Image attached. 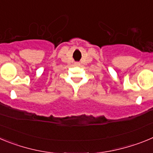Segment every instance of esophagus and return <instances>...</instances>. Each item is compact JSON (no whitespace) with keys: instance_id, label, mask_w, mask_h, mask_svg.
<instances>
[{"instance_id":"34e87169","label":"esophagus","mask_w":153,"mask_h":153,"mask_svg":"<svg viewBox=\"0 0 153 153\" xmlns=\"http://www.w3.org/2000/svg\"><path fill=\"white\" fill-rule=\"evenodd\" d=\"M75 65H76V66H79V63H75Z\"/></svg>"}]
</instances>
